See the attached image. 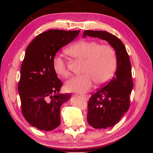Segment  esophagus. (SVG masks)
<instances>
[{
    "mask_svg": "<svg viewBox=\"0 0 153 153\" xmlns=\"http://www.w3.org/2000/svg\"><path fill=\"white\" fill-rule=\"evenodd\" d=\"M81 97L85 100H88V96L87 95H81Z\"/></svg>",
    "mask_w": 153,
    "mask_h": 153,
    "instance_id": "esophagus-1",
    "label": "esophagus"
}]
</instances>
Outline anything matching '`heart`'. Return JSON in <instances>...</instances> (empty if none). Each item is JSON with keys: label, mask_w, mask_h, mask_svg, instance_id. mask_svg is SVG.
I'll use <instances>...</instances> for the list:
<instances>
[{"label": "heart", "mask_w": 153, "mask_h": 153, "mask_svg": "<svg viewBox=\"0 0 153 153\" xmlns=\"http://www.w3.org/2000/svg\"><path fill=\"white\" fill-rule=\"evenodd\" d=\"M68 55L84 61L82 75L72 78L65 84L69 92L84 93L89 91L94 81L97 85L108 83L117 68V57L114 48L109 45H101L95 41L81 40L73 44L65 50ZM55 73L67 78L69 71L64 60L59 56L53 59Z\"/></svg>", "instance_id": "1"}]
</instances>
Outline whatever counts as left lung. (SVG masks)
<instances>
[{"mask_svg": "<svg viewBox=\"0 0 153 153\" xmlns=\"http://www.w3.org/2000/svg\"><path fill=\"white\" fill-rule=\"evenodd\" d=\"M87 36L107 41L116 54L117 69L113 78L92 94L88 103V123L96 129H106L116 124L129 107L133 87L131 63L123 43L115 36L106 31L86 30L83 38Z\"/></svg>", "mask_w": 153, "mask_h": 153, "instance_id": "8db88e82", "label": "left lung"}]
</instances>
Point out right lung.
Instances as JSON below:
<instances>
[{
    "label": "right lung",
    "instance_id": "obj_1",
    "mask_svg": "<svg viewBox=\"0 0 153 153\" xmlns=\"http://www.w3.org/2000/svg\"><path fill=\"white\" fill-rule=\"evenodd\" d=\"M79 30L58 29L43 32L27 47L21 66L18 91L23 115L31 126L51 131L61 124V106L71 98L60 93L62 85L52 61L58 51L71 43Z\"/></svg>",
    "mask_w": 153,
    "mask_h": 153
}]
</instances>
